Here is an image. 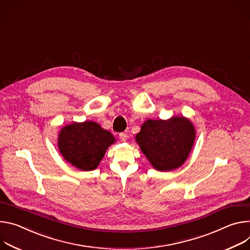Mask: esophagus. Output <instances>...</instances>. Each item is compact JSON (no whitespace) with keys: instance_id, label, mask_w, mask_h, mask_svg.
Here are the masks:
<instances>
[{"instance_id":"esophagus-1","label":"esophagus","mask_w":250,"mask_h":250,"mask_svg":"<svg viewBox=\"0 0 250 250\" xmlns=\"http://www.w3.org/2000/svg\"><path fill=\"white\" fill-rule=\"evenodd\" d=\"M119 138H120V140H121L122 142H125L126 139H127V135H126L125 133H120V134H119Z\"/></svg>"}]
</instances>
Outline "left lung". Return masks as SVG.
Returning <instances> with one entry per match:
<instances>
[{
    "mask_svg": "<svg viewBox=\"0 0 250 250\" xmlns=\"http://www.w3.org/2000/svg\"><path fill=\"white\" fill-rule=\"evenodd\" d=\"M196 130L184 116L168 120L148 119L136 135V142L158 171H173L186 162L193 142Z\"/></svg>",
    "mask_w": 250,
    "mask_h": 250,
    "instance_id": "1",
    "label": "left lung"
}]
</instances>
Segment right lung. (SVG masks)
Masks as SVG:
<instances>
[{"label":"right lung","instance_id":"add662e5","mask_svg":"<svg viewBox=\"0 0 250 250\" xmlns=\"http://www.w3.org/2000/svg\"><path fill=\"white\" fill-rule=\"evenodd\" d=\"M114 143V136L92 121L73 122L62 127L58 140L64 160L80 171L96 169L108 147Z\"/></svg>","mask_w":250,"mask_h":250}]
</instances>
